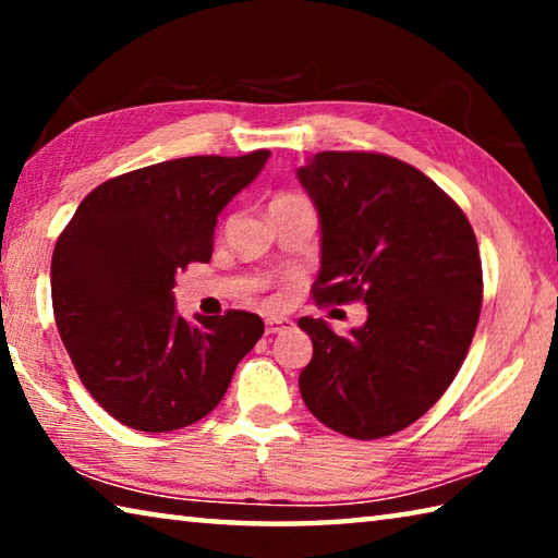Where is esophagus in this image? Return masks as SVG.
<instances>
[{"mask_svg": "<svg viewBox=\"0 0 558 558\" xmlns=\"http://www.w3.org/2000/svg\"><path fill=\"white\" fill-rule=\"evenodd\" d=\"M292 323L286 317H268L266 319V335H278L282 329H288Z\"/></svg>", "mask_w": 558, "mask_h": 558, "instance_id": "esophagus-1", "label": "esophagus"}]
</instances>
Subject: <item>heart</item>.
Wrapping results in <instances>:
<instances>
[{
	"instance_id": "obj_1",
	"label": "heart",
	"mask_w": 558,
	"mask_h": 558,
	"mask_svg": "<svg viewBox=\"0 0 558 558\" xmlns=\"http://www.w3.org/2000/svg\"><path fill=\"white\" fill-rule=\"evenodd\" d=\"M276 202H305V199H302V196H298V194H280Z\"/></svg>"
}]
</instances>
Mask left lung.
I'll list each match as a JSON object with an SVG mask.
<instances>
[{"label": "left lung", "mask_w": 558, "mask_h": 558, "mask_svg": "<svg viewBox=\"0 0 558 558\" xmlns=\"http://www.w3.org/2000/svg\"><path fill=\"white\" fill-rule=\"evenodd\" d=\"M323 229L313 298L364 300L347 337L300 317L313 359L302 401L342 436L409 428L456 379L483 307V263L460 206L418 169L376 153H317L298 169Z\"/></svg>", "instance_id": "left-lung-1"}]
</instances>
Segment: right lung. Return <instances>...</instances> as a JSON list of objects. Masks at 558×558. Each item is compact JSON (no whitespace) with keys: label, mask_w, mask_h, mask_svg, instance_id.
I'll use <instances>...</instances> for the list:
<instances>
[{"label":"right lung","mask_w":558,"mask_h":558,"mask_svg":"<svg viewBox=\"0 0 558 558\" xmlns=\"http://www.w3.org/2000/svg\"><path fill=\"white\" fill-rule=\"evenodd\" d=\"M268 157L196 155L108 179L56 241V327L83 386L122 426L202 421L263 337V319L243 310L186 323L172 288L189 263L211 258L221 209Z\"/></svg>","instance_id":"1"}]
</instances>
